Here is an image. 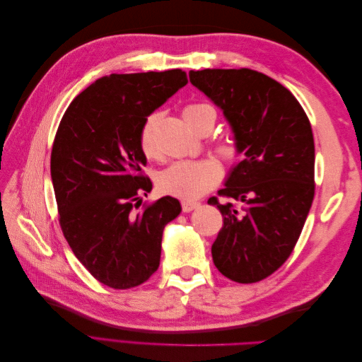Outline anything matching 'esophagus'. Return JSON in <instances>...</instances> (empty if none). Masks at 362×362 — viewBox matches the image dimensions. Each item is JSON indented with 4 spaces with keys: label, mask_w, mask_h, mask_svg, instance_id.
Instances as JSON below:
<instances>
[{
    "label": "esophagus",
    "mask_w": 362,
    "mask_h": 362,
    "mask_svg": "<svg viewBox=\"0 0 362 362\" xmlns=\"http://www.w3.org/2000/svg\"><path fill=\"white\" fill-rule=\"evenodd\" d=\"M181 205H182V211L184 213H190V211L196 210V208H198L201 204L198 201H182Z\"/></svg>",
    "instance_id": "obj_1"
}]
</instances>
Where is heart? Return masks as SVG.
<instances>
[{
  "label": "heart",
  "mask_w": 362,
  "mask_h": 362,
  "mask_svg": "<svg viewBox=\"0 0 362 362\" xmlns=\"http://www.w3.org/2000/svg\"><path fill=\"white\" fill-rule=\"evenodd\" d=\"M210 105L206 104H190L182 110L184 119L187 124L192 125L193 120L198 117L202 112L210 110ZM158 120V115H151L140 131V148L146 157L156 156V124ZM222 154L226 158H234L237 156V148L233 141L222 145ZM222 175L221 164L214 158L204 160H180L172 163L170 166L163 169L157 175V189L170 196L177 198L193 199L210 190L213 185L218 181Z\"/></svg>",
  "instance_id": "1"
}]
</instances>
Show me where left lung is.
Instances as JSON below:
<instances>
[{
	"label": "left lung",
	"instance_id": "8db88e82",
	"mask_svg": "<svg viewBox=\"0 0 362 362\" xmlns=\"http://www.w3.org/2000/svg\"><path fill=\"white\" fill-rule=\"evenodd\" d=\"M190 83L222 110L238 161L216 205L223 228L211 246L223 276L250 284L267 278L290 257L314 199V139L293 93L252 69L190 71Z\"/></svg>",
	"mask_w": 362,
	"mask_h": 362
}]
</instances>
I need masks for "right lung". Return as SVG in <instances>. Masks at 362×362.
I'll list each match as a JSON object with an SVG mask.
<instances>
[{"label":"right lung","mask_w":362,"mask_h":362,"mask_svg":"<svg viewBox=\"0 0 362 362\" xmlns=\"http://www.w3.org/2000/svg\"><path fill=\"white\" fill-rule=\"evenodd\" d=\"M185 84L181 69L112 74L63 115L51 152L60 226L75 257L107 287L144 284L160 266L164 226L181 213L172 196L141 211L134 202L152 190L140 175L146 164L141 127Z\"/></svg>","instance_id":"add662e5"}]
</instances>
